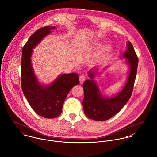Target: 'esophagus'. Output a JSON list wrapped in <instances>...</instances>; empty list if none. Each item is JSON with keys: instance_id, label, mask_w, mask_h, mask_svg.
<instances>
[{"instance_id": "34e87169", "label": "esophagus", "mask_w": 157, "mask_h": 157, "mask_svg": "<svg viewBox=\"0 0 157 157\" xmlns=\"http://www.w3.org/2000/svg\"><path fill=\"white\" fill-rule=\"evenodd\" d=\"M86 78H85V76L84 75H81L79 76V82H80V84H83V82H84Z\"/></svg>"}]
</instances>
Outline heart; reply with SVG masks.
I'll list each match as a JSON object with an SVG mask.
<instances>
[{
    "mask_svg": "<svg viewBox=\"0 0 157 157\" xmlns=\"http://www.w3.org/2000/svg\"><path fill=\"white\" fill-rule=\"evenodd\" d=\"M96 45H99V44L96 43ZM111 49H112V47H110V45H105L104 47H102V48L101 49V53H103V54H107V53H108L110 52Z\"/></svg>",
    "mask_w": 157,
    "mask_h": 157,
    "instance_id": "obj_1",
    "label": "heart"
}]
</instances>
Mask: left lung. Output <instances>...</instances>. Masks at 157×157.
<instances>
[{
  "mask_svg": "<svg viewBox=\"0 0 157 157\" xmlns=\"http://www.w3.org/2000/svg\"><path fill=\"white\" fill-rule=\"evenodd\" d=\"M127 47L123 57L127 59L130 73L124 88L115 96L104 98L92 79L94 71L89 72L92 79L86 80L83 83L84 97L82 102L84 113L88 118L99 121L107 120L118 113L130 99L136 76L138 58L130 42H128Z\"/></svg>",
  "mask_w": 157,
  "mask_h": 157,
  "instance_id": "obj_1",
  "label": "left lung"
}]
</instances>
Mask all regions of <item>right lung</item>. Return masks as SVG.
I'll list each match as a JSON object with an SVG mask.
<instances>
[{
	"label": "right lung",
	"mask_w": 157,
	"mask_h": 157,
	"mask_svg": "<svg viewBox=\"0 0 157 157\" xmlns=\"http://www.w3.org/2000/svg\"><path fill=\"white\" fill-rule=\"evenodd\" d=\"M55 27L45 26L34 32L22 48L21 59V86L24 96L33 110L45 118L61 115L63 102L70 90L79 84L78 73L63 74L51 85H40L34 75L31 55L34 48Z\"/></svg>",
	"instance_id": "add662e5"
}]
</instances>
